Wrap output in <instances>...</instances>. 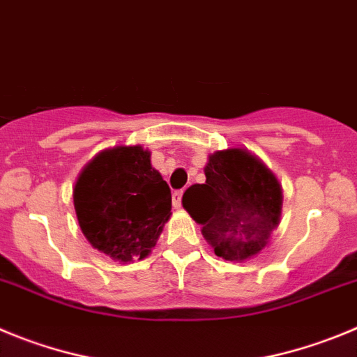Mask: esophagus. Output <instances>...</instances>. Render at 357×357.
<instances>
[{
    "mask_svg": "<svg viewBox=\"0 0 357 357\" xmlns=\"http://www.w3.org/2000/svg\"><path fill=\"white\" fill-rule=\"evenodd\" d=\"M181 197H183V190L172 192V204H174V208L181 206Z\"/></svg>",
    "mask_w": 357,
    "mask_h": 357,
    "instance_id": "obj_1",
    "label": "esophagus"
}]
</instances>
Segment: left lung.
Listing matches in <instances>:
<instances>
[{"label":"left lung","mask_w":357,"mask_h":357,"mask_svg":"<svg viewBox=\"0 0 357 357\" xmlns=\"http://www.w3.org/2000/svg\"><path fill=\"white\" fill-rule=\"evenodd\" d=\"M204 174L206 183H195L183 194L185 210L201 224L217 256L242 261L258 255L279 224L278 179L243 149L213 153Z\"/></svg>","instance_id":"8db88e82"}]
</instances>
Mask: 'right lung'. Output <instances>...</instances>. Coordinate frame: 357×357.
Masks as SVG:
<instances>
[{"mask_svg":"<svg viewBox=\"0 0 357 357\" xmlns=\"http://www.w3.org/2000/svg\"><path fill=\"white\" fill-rule=\"evenodd\" d=\"M140 146L102 151L83 169L75 208L86 240L119 261L146 258L171 217V188Z\"/></svg>","mask_w":357,"mask_h":357,"instance_id":"obj_1","label":"right lung"}]
</instances>
